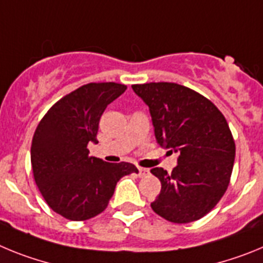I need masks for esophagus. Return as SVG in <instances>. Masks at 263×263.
Returning a JSON list of instances; mask_svg holds the SVG:
<instances>
[{
  "instance_id": "34e87169",
  "label": "esophagus",
  "mask_w": 263,
  "mask_h": 263,
  "mask_svg": "<svg viewBox=\"0 0 263 263\" xmlns=\"http://www.w3.org/2000/svg\"><path fill=\"white\" fill-rule=\"evenodd\" d=\"M138 174L141 178H143V176H147L148 174H150V171H148V168H143V167H138Z\"/></svg>"
}]
</instances>
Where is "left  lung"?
<instances>
[{"label": "left lung", "instance_id": "8db88e82", "mask_svg": "<svg viewBox=\"0 0 263 263\" xmlns=\"http://www.w3.org/2000/svg\"><path fill=\"white\" fill-rule=\"evenodd\" d=\"M132 88L148 106L157 142L179 154L171 174L152 170L162 184L153 211L176 224L196 221L215 208L231 180L236 145L227 120L210 100L183 85Z\"/></svg>", "mask_w": 263, "mask_h": 263}]
</instances>
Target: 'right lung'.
<instances>
[{
    "label": "right lung",
    "mask_w": 263,
    "mask_h": 263,
    "mask_svg": "<svg viewBox=\"0 0 263 263\" xmlns=\"http://www.w3.org/2000/svg\"><path fill=\"white\" fill-rule=\"evenodd\" d=\"M126 90L117 83H89L59 100L36 127L31 166L42 196L53 212L83 221L103 212L122 176L138 173L127 162L108 163L90 157L99 121L110 103Z\"/></svg>",
    "instance_id": "obj_1"
}]
</instances>
